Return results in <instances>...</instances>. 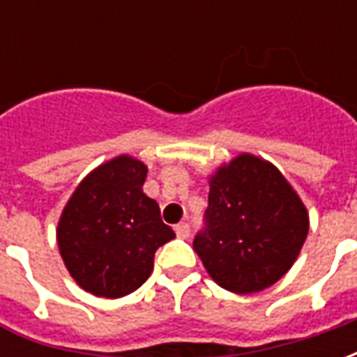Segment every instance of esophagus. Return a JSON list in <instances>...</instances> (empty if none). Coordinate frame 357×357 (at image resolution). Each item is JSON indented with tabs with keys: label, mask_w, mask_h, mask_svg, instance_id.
<instances>
[{
	"label": "esophagus",
	"mask_w": 357,
	"mask_h": 357,
	"mask_svg": "<svg viewBox=\"0 0 357 357\" xmlns=\"http://www.w3.org/2000/svg\"><path fill=\"white\" fill-rule=\"evenodd\" d=\"M176 235H178L179 239H189V235H191V227L187 224H178L176 225Z\"/></svg>",
	"instance_id": "obj_1"
}]
</instances>
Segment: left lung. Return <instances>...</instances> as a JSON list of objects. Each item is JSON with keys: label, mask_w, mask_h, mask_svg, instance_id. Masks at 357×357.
Returning a JSON list of instances; mask_svg holds the SVG:
<instances>
[{"label": "left lung", "mask_w": 357, "mask_h": 357, "mask_svg": "<svg viewBox=\"0 0 357 357\" xmlns=\"http://www.w3.org/2000/svg\"><path fill=\"white\" fill-rule=\"evenodd\" d=\"M307 210L283 174L243 153L210 178L195 252L225 291L260 292L291 269L306 241Z\"/></svg>", "instance_id": "left-lung-1"}]
</instances>
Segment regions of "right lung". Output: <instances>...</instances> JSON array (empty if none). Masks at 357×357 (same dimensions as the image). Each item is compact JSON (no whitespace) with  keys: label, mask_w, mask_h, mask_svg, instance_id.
Segmentation results:
<instances>
[{"label":"right lung","mask_w":357,"mask_h":357,"mask_svg":"<svg viewBox=\"0 0 357 357\" xmlns=\"http://www.w3.org/2000/svg\"><path fill=\"white\" fill-rule=\"evenodd\" d=\"M147 166L120 155L89 172L57 225L63 262L84 291L120 298L137 291L155 266L156 248L176 237L143 193Z\"/></svg>","instance_id":"add662e5"}]
</instances>
